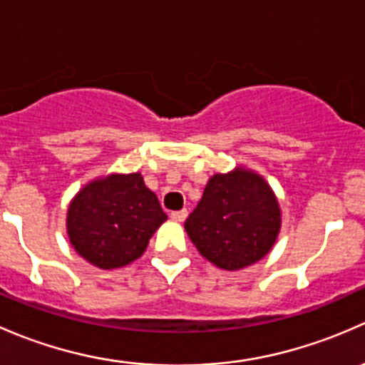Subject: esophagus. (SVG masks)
Instances as JSON below:
<instances>
[{
    "label": "esophagus",
    "mask_w": 365,
    "mask_h": 365,
    "mask_svg": "<svg viewBox=\"0 0 365 365\" xmlns=\"http://www.w3.org/2000/svg\"><path fill=\"white\" fill-rule=\"evenodd\" d=\"M170 217L174 221H179V223H182L184 220L187 217V210L182 209V210H174V212H170Z\"/></svg>",
    "instance_id": "obj_1"
}]
</instances>
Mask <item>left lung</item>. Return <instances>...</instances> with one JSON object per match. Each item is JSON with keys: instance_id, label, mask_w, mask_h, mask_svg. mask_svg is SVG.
Here are the masks:
<instances>
[{"instance_id": "left-lung-1", "label": "left lung", "mask_w": 365, "mask_h": 365, "mask_svg": "<svg viewBox=\"0 0 365 365\" xmlns=\"http://www.w3.org/2000/svg\"><path fill=\"white\" fill-rule=\"evenodd\" d=\"M184 228L210 264L239 270L272 250L281 228V210L262 175L235 168L209 179Z\"/></svg>"}]
</instances>
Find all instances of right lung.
I'll use <instances>...</instances> for the list:
<instances>
[{
  "label": "right lung",
  "mask_w": 365,
  "mask_h": 365,
  "mask_svg": "<svg viewBox=\"0 0 365 365\" xmlns=\"http://www.w3.org/2000/svg\"><path fill=\"white\" fill-rule=\"evenodd\" d=\"M167 220L158 197L135 174H110L86 184L70 202L66 230L89 264L119 269L140 258Z\"/></svg>",
  "instance_id": "add662e5"
}]
</instances>
